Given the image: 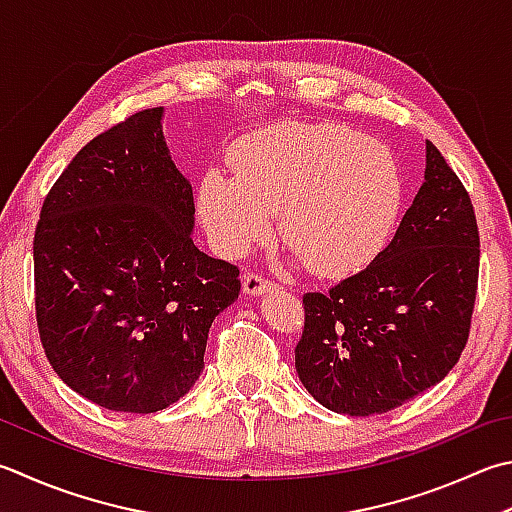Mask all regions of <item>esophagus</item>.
<instances>
[{
    "label": "esophagus",
    "mask_w": 512,
    "mask_h": 512,
    "mask_svg": "<svg viewBox=\"0 0 512 512\" xmlns=\"http://www.w3.org/2000/svg\"><path fill=\"white\" fill-rule=\"evenodd\" d=\"M243 289L245 294H265L269 289H276V283L269 281V278H265L263 274L249 272L243 281Z\"/></svg>",
    "instance_id": "1"
}]
</instances>
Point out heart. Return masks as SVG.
Instances as JSON below:
<instances>
[{
  "label": "heart",
  "mask_w": 512,
  "mask_h": 512,
  "mask_svg": "<svg viewBox=\"0 0 512 512\" xmlns=\"http://www.w3.org/2000/svg\"><path fill=\"white\" fill-rule=\"evenodd\" d=\"M234 176L205 173L198 211L227 256L281 236L316 274H352L379 254L397 223L401 173L390 149L336 124H276L234 151Z\"/></svg>",
  "instance_id": "heart-1"
}]
</instances>
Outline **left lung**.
I'll list each match as a JSON object with an SVG mask.
<instances>
[{
	"instance_id": "left-lung-1",
	"label": "left lung",
	"mask_w": 512,
	"mask_h": 512,
	"mask_svg": "<svg viewBox=\"0 0 512 512\" xmlns=\"http://www.w3.org/2000/svg\"><path fill=\"white\" fill-rule=\"evenodd\" d=\"M477 283L475 209L428 140L426 180L390 245L325 294H303L298 379L327 410L350 417L403 406L457 365Z\"/></svg>"
}]
</instances>
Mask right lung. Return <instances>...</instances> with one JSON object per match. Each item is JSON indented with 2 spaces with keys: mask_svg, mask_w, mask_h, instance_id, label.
<instances>
[{
  "mask_svg": "<svg viewBox=\"0 0 512 512\" xmlns=\"http://www.w3.org/2000/svg\"><path fill=\"white\" fill-rule=\"evenodd\" d=\"M162 106L95 136L44 198L33 238L48 363L106 410L169 408L196 383L240 269L191 240L194 191L173 165Z\"/></svg>",
  "mask_w": 512,
  "mask_h": 512,
  "instance_id": "right-lung-1",
  "label": "right lung"
}]
</instances>
